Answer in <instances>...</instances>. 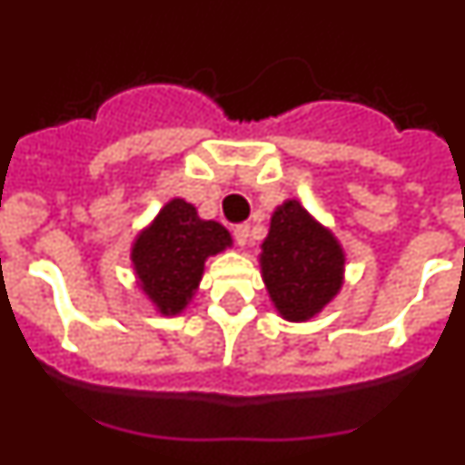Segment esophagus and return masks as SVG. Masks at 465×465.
<instances>
[{
  "mask_svg": "<svg viewBox=\"0 0 465 465\" xmlns=\"http://www.w3.org/2000/svg\"><path fill=\"white\" fill-rule=\"evenodd\" d=\"M249 230H252V225L249 223H237L235 228H232V235H235L237 244L244 246L246 242H249Z\"/></svg>",
  "mask_w": 465,
  "mask_h": 465,
  "instance_id": "34e87169",
  "label": "esophagus"
}]
</instances>
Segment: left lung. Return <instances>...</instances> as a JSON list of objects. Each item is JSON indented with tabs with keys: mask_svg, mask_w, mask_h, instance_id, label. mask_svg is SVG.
Masks as SVG:
<instances>
[{
	"mask_svg": "<svg viewBox=\"0 0 465 465\" xmlns=\"http://www.w3.org/2000/svg\"><path fill=\"white\" fill-rule=\"evenodd\" d=\"M261 270L279 314L289 322H307L338 295L344 252L298 200H286L270 221Z\"/></svg>",
	"mask_w": 465,
	"mask_h": 465,
	"instance_id": "obj_1",
	"label": "left lung"
}]
</instances>
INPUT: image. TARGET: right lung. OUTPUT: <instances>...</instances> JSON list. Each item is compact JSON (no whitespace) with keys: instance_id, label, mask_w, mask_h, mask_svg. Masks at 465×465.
Masks as SVG:
<instances>
[{"instance_id":"right-lung-1","label":"right lung","mask_w":465,"mask_h":465,"mask_svg":"<svg viewBox=\"0 0 465 465\" xmlns=\"http://www.w3.org/2000/svg\"><path fill=\"white\" fill-rule=\"evenodd\" d=\"M230 244L223 225L203 221L193 204L174 197L134 240L133 265L139 286L160 314H179L203 279L204 261Z\"/></svg>"}]
</instances>
